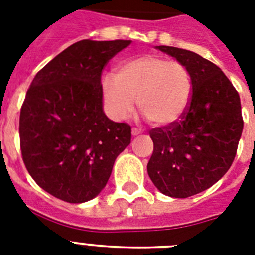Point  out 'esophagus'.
<instances>
[{
	"label": "esophagus",
	"instance_id": "esophagus-1",
	"mask_svg": "<svg viewBox=\"0 0 255 255\" xmlns=\"http://www.w3.org/2000/svg\"><path fill=\"white\" fill-rule=\"evenodd\" d=\"M141 129H138V128H136V127H133L132 128V134H133V136H137V134H140L141 133Z\"/></svg>",
	"mask_w": 255,
	"mask_h": 255
}]
</instances>
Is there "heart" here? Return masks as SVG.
Returning <instances> with one entry per match:
<instances>
[{
	"label": "heart",
	"instance_id": "b5f03b06",
	"mask_svg": "<svg viewBox=\"0 0 255 255\" xmlns=\"http://www.w3.org/2000/svg\"><path fill=\"white\" fill-rule=\"evenodd\" d=\"M102 96L113 117L127 119L134 100L145 117L157 126L179 121L189 106L193 78L187 65L158 55H141L118 66L115 75L101 81Z\"/></svg>",
	"mask_w": 255,
	"mask_h": 255
}]
</instances>
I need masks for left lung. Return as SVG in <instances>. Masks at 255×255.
I'll list each match as a JSON object with an SVG mask.
<instances>
[{"mask_svg": "<svg viewBox=\"0 0 255 255\" xmlns=\"http://www.w3.org/2000/svg\"><path fill=\"white\" fill-rule=\"evenodd\" d=\"M157 48L187 65L193 93L179 121L149 132L154 150L147 174L163 194L187 198L230 170L244 128L240 96L213 62L185 49Z\"/></svg>", "mask_w": 255, "mask_h": 255, "instance_id": "1", "label": "left lung"}]
</instances>
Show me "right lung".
<instances>
[{
  "label": "right lung",
  "instance_id": "obj_1",
  "mask_svg": "<svg viewBox=\"0 0 255 255\" xmlns=\"http://www.w3.org/2000/svg\"><path fill=\"white\" fill-rule=\"evenodd\" d=\"M131 40H81L36 74L20 109L23 162L51 196L81 204L108 183L117 157L131 142V126L102 110L101 75Z\"/></svg>",
  "mask_w": 255,
  "mask_h": 255
}]
</instances>
